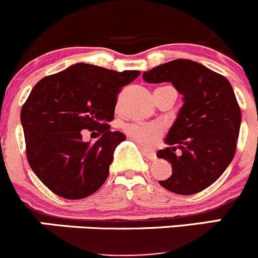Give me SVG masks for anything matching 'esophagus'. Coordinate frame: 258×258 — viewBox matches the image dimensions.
<instances>
[{
  "mask_svg": "<svg viewBox=\"0 0 258 258\" xmlns=\"http://www.w3.org/2000/svg\"><path fill=\"white\" fill-rule=\"evenodd\" d=\"M140 149H142L143 154H144L145 157L148 158V159L154 160L155 158H157V153H155V150L150 149V148H145V147H142V148H140Z\"/></svg>",
  "mask_w": 258,
  "mask_h": 258,
  "instance_id": "obj_1",
  "label": "esophagus"
}]
</instances>
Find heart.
I'll list each match as a JSON object with an SVG mask.
<instances>
[{"label":"heart","instance_id":"b5f03b06","mask_svg":"<svg viewBox=\"0 0 258 258\" xmlns=\"http://www.w3.org/2000/svg\"><path fill=\"white\" fill-rule=\"evenodd\" d=\"M125 132L138 144L148 147L154 144L162 137L163 128L159 124L154 123H135L126 126Z\"/></svg>","mask_w":258,"mask_h":258}]
</instances>
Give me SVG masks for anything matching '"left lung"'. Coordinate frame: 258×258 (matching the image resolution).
<instances>
[{
	"mask_svg": "<svg viewBox=\"0 0 258 258\" xmlns=\"http://www.w3.org/2000/svg\"><path fill=\"white\" fill-rule=\"evenodd\" d=\"M147 83H172L183 105L157 157L172 164L159 184L183 196L210 187L232 162L241 126V109L231 84L221 74L192 60L169 61L143 74Z\"/></svg>",
	"mask_w": 258,
	"mask_h": 258,
	"instance_id": "left-lung-1",
	"label": "left lung"
}]
</instances>
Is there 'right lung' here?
<instances>
[{
    "instance_id": "right-lung-1",
    "label": "right lung",
    "mask_w": 258,
    "mask_h": 258,
    "mask_svg": "<svg viewBox=\"0 0 258 258\" xmlns=\"http://www.w3.org/2000/svg\"><path fill=\"white\" fill-rule=\"evenodd\" d=\"M140 71H114L75 63L41 79L21 109L29 164L55 195L81 200L95 193L109 175L115 148L125 140L111 132L116 98ZM98 131L95 143L81 130Z\"/></svg>"
}]
</instances>
